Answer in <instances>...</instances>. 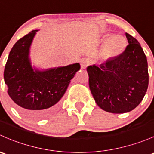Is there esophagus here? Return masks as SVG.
<instances>
[{
    "label": "esophagus",
    "mask_w": 154,
    "mask_h": 154,
    "mask_svg": "<svg viewBox=\"0 0 154 154\" xmlns=\"http://www.w3.org/2000/svg\"><path fill=\"white\" fill-rule=\"evenodd\" d=\"M81 68L82 69H85L88 65L90 64V61L88 59H82L81 60Z\"/></svg>",
    "instance_id": "esophagus-1"
}]
</instances>
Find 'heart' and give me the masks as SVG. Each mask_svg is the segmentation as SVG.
<instances>
[{
	"instance_id": "heart-1",
	"label": "heart",
	"mask_w": 154,
	"mask_h": 154,
	"mask_svg": "<svg viewBox=\"0 0 154 154\" xmlns=\"http://www.w3.org/2000/svg\"><path fill=\"white\" fill-rule=\"evenodd\" d=\"M125 42L123 38L119 35H113L107 40L103 46V53L108 57H114L122 52Z\"/></svg>"
}]
</instances>
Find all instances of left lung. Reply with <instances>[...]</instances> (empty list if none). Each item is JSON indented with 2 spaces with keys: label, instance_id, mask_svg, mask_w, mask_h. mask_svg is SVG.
<instances>
[{
  "label": "left lung",
  "instance_id": "left-lung-1",
  "mask_svg": "<svg viewBox=\"0 0 154 154\" xmlns=\"http://www.w3.org/2000/svg\"><path fill=\"white\" fill-rule=\"evenodd\" d=\"M128 45L115 57L87 68L89 88L97 106L113 114L132 111L148 87V61L137 39L125 33Z\"/></svg>",
  "mask_w": 154,
  "mask_h": 154
}]
</instances>
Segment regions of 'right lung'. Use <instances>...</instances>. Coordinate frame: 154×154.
Wrapping results in <instances>:
<instances>
[{
  "label": "right lung",
  "mask_w": 154,
  "mask_h": 154,
  "mask_svg": "<svg viewBox=\"0 0 154 154\" xmlns=\"http://www.w3.org/2000/svg\"><path fill=\"white\" fill-rule=\"evenodd\" d=\"M38 30H33L13 46L5 66L8 94L17 109L29 119L51 115L59 106L71 80L80 70L79 63L40 71L32 68L29 50Z\"/></svg>",
  "instance_id": "1"
}]
</instances>
